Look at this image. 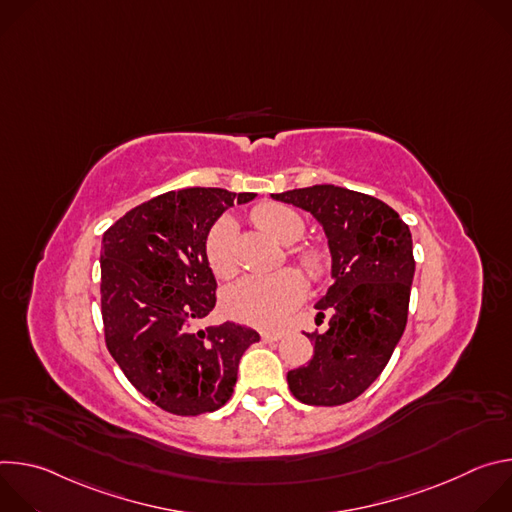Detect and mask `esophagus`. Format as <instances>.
<instances>
[{
	"label": "esophagus",
	"mask_w": 512,
	"mask_h": 512,
	"mask_svg": "<svg viewBox=\"0 0 512 512\" xmlns=\"http://www.w3.org/2000/svg\"><path fill=\"white\" fill-rule=\"evenodd\" d=\"M281 336H283L281 332H263L261 340L263 342H277V340H281Z\"/></svg>",
	"instance_id": "1"
}]
</instances>
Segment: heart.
<instances>
[{"label": "heart", "instance_id": "obj_1", "mask_svg": "<svg viewBox=\"0 0 512 512\" xmlns=\"http://www.w3.org/2000/svg\"><path fill=\"white\" fill-rule=\"evenodd\" d=\"M253 223L283 245L294 243L304 233L302 216L285 204L263 202L251 212ZM204 255L218 279H231L239 271L235 255V225L229 218L214 223L204 241ZM291 257L314 281L326 273V259L314 247L291 251ZM304 296V279L294 269H281L265 277H245L231 285L225 296V312L243 324L257 328H277Z\"/></svg>", "mask_w": 512, "mask_h": 512}]
</instances>
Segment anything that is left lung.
<instances>
[{"mask_svg":"<svg viewBox=\"0 0 512 512\" xmlns=\"http://www.w3.org/2000/svg\"><path fill=\"white\" fill-rule=\"evenodd\" d=\"M312 212L326 231L334 283L316 304L322 332L306 334L314 356L287 373L306 405L354 401L383 373L403 336L415 273L409 227L383 200L332 184L271 194Z\"/></svg>","mask_w":512,"mask_h":512,"instance_id":"1","label":"left lung"}]
</instances>
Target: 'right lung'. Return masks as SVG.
I'll return each instance as SVG.
<instances>
[{"mask_svg": "<svg viewBox=\"0 0 512 512\" xmlns=\"http://www.w3.org/2000/svg\"><path fill=\"white\" fill-rule=\"evenodd\" d=\"M253 198L223 188L172 190L131 208L103 235L105 344L127 381L168 413L221 409L243 352L259 340L233 322L192 328L216 304L206 235L235 200Z\"/></svg>", "mask_w": 512, "mask_h": 512, "instance_id": "add662e5", "label": "right lung"}]
</instances>
